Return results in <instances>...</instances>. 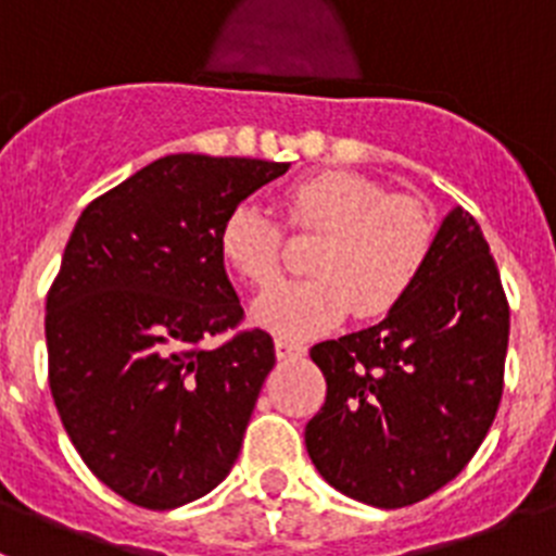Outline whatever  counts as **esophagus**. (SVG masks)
Wrapping results in <instances>:
<instances>
[{
	"label": "esophagus",
	"mask_w": 556,
	"mask_h": 556,
	"mask_svg": "<svg viewBox=\"0 0 556 556\" xmlns=\"http://www.w3.org/2000/svg\"><path fill=\"white\" fill-rule=\"evenodd\" d=\"M303 353H306V345H303V342H292V339L283 337L275 339V356L283 358V362H287V358H301Z\"/></svg>",
	"instance_id": "1"
}]
</instances>
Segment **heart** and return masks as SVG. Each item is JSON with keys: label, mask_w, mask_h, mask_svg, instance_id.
I'll list each match as a JSON object with an SVG mask.
<instances>
[{"label": "heart", "mask_w": 556, "mask_h": 556, "mask_svg": "<svg viewBox=\"0 0 556 556\" xmlns=\"http://www.w3.org/2000/svg\"><path fill=\"white\" fill-rule=\"evenodd\" d=\"M294 230L323 233L308 269L314 278L281 283L253 303V320L281 337L323 333L356 312L384 317L420 281L434 248V223L420 200L390 194L356 172H317L281 198ZM228 267L255 289L281 278L283 230L262 205L239 203L219 230Z\"/></svg>", "instance_id": "1"}]
</instances>
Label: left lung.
<instances>
[{
    "mask_svg": "<svg viewBox=\"0 0 556 556\" xmlns=\"http://www.w3.org/2000/svg\"><path fill=\"white\" fill-rule=\"evenodd\" d=\"M509 306L479 223L456 205L404 303L378 326L312 348L326 404L306 424L314 468L339 493L397 509L473 459L504 392Z\"/></svg>",
    "mask_w": 556,
    "mask_h": 556,
    "instance_id": "8db88e82",
    "label": "left lung"
}]
</instances>
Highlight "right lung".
<instances>
[{
  "mask_svg": "<svg viewBox=\"0 0 556 556\" xmlns=\"http://www.w3.org/2000/svg\"><path fill=\"white\" fill-rule=\"evenodd\" d=\"M289 164L178 152L88 203L47 294L49 390L88 470L144 509L211 493L233 468L273 337L242 323L219 230Z\"/></svg>",
  "mask_w": 556,
  "mask_h": 556,
  "instance_id": "add662e5",
  "label": "right lung"
}]
</instances>
